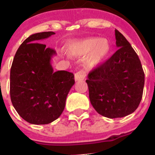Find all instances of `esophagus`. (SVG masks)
I'll return each instance as SVG.
<instances>
[{"instance_id": "1", "label": "esophagus", "mask_w": 155, "mask_h": 155, "mask_svg": "<svg viewBox=\"0 0 155 155\" xmlns=\"http://www.w3.org/2000/svg\"><path fill=\"white\" fill-rule=\"evenodd\" d=\"M85 77V73L84 71H78L77 73H75V80L81 81L83 80Z\"/></svg>"}]
</instances>
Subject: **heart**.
Segmentation results:
<instances>
[{"label": "heart", "instance_id": "heart-1", "mask_svg": "<svg viewBox=\"0 0 155 155\" xmlns=\"http://www.w3.org/2000/svg\"><path fill=\"white\" fill-rule=\"evenodd\" d=\"M110 49V44L105 38L90 37L70 44L67 48V52L76 57L88 54L85 67L87 69H94L104 61Z\"/></svg>", "mask_w": 155, "mask_h": 155}]
</instances>
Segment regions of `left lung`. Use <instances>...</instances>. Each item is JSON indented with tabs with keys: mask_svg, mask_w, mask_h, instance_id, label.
Returning a JSON list of instances; mask_svg holds the SVG:
<instances>
[{
	"mask_svg": "<svg viewBox=\"0 0 155 155\" xmlns=\"http://www.w3.org/2000/svg\"><path fill=\"white\" fill-rule=\"evenodd\" d=\"M117 51L91 70L86 80L91 105L108 118L124 117L140 104L145 84L141 61L125 37L115 29Z\"/></svg>",
	"mask_w": 155,
	"mask_h": 155,
	"instance_id": "1",
	"label": "left lung"
}]
</instances>
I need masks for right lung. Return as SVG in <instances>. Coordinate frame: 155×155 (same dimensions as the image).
I'll return each mask as SVG.
<instances>
[{"label":"right lung","mask_w":155,"mask_h":155,"mask_svg":"<svg viewBox=\"0 0 155 155\" xmlns=\"http://www.w3.org/2000/svg\"><path fill=\"white\" fill-rule=\"evenodd\" d=\"M54 34L44 31L27 38L18 48L10 69L12 104L21 117L31 124H48L58 119L75 83L73 73L54 72L51 61L56 51L38 43Z\"/></svg>","instance_id":"1"}]
</instances>
